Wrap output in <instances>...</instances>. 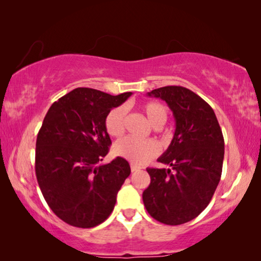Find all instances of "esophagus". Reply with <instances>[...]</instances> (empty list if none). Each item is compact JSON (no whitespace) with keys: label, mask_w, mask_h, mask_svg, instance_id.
Returning <instances> with one entry per match:
<instances>
[{"label":"esophagus","mask_w":261,"mask_h":261,"mask_svg":"<svg viewBox=\"0 0 261 261\" xmlns=\"http://www.w3.org/2000/svg\"><path fill=\"white\" fill-rule=\"evenodd\" d=\"M130 167H131V171H138V170L141 169L139 166L135 165V163H130Z\"/></svg>","instance_id":"obj_1"}]
</instances>
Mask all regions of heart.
<instances>
[{
    "mask_svg": "<svg viewBox=\"0 0 261 261\" xmlns=\"http://www.w3.org/2000/svg\"><path fill=\"white\" fill-rule=\"evenodd\" d=\"M141 109L146 115L149 123L156 129L161 127L168 120V110L166 106L156 102V101L145 102L141 106ZM125 116L126 109L124 106L115 107L107 114L105 126L110 136L118 137L123 134L125 126ZM159 152H160L159 145L152 139L139 140L132 138V137H124L114 145V153L117 156L124 158L137 165L146 163L151 159L155 158Z\"/></svg>",
    "mask_w": 261,
    "mask_h": 261,
    "instance_id": "obj_1",
    "label": "heart"
}]
</instances>
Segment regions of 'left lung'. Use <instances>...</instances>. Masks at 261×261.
<instances>
[{
	"instance_id": "obj_1",
	"label": "left lung",
	"mask_w": 261,
	"mask_h": 261,
	"mask_svg": "<svg viewBox=\"0 0 261 261\" xmlns=\"http://www.w3.org/2000/svg\"><path fill=\"white\" fill-rule=\"evenodd\" d=\"M165 100L174 114V138L159 162L170 169L147 168L151 183L143 201L153 219L177 226L197 218L213 197L222 173L224 140L214 110L182 86L147 93Z\"/></svg>"
}]
</instances>
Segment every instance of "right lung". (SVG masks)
I'll use <instances>...</instances> for the list:
<instances>
[{
	"label": "right lung",
	"mask_w": 261,
	"mask_h": 261,
	"mask_svg": "<svg viewBox=\"0 0 261 261\" xmlns=\"http://www.w3.org/2000/svg\"><path fill=\"white\" fill-rule=\"evenodd\" d=\"M131 94L78 87L55 101L43 118L35 144V175L48 206L70 226L93 228L107 220L131 173L120 156L99 165L112 145L106 116Z\"/></svg>",
	"instance_id": "obj_1"
}]
</instances>
